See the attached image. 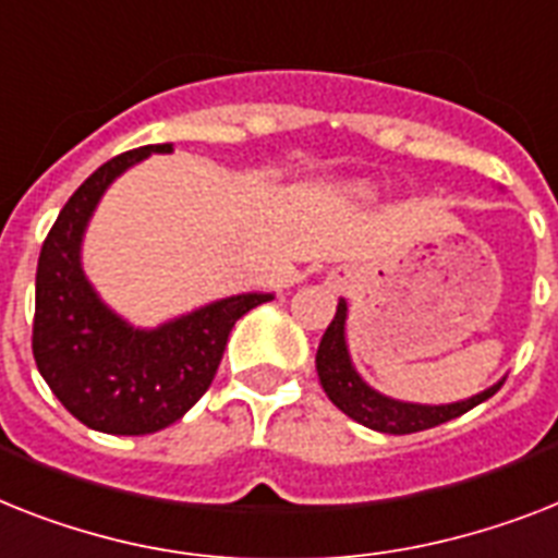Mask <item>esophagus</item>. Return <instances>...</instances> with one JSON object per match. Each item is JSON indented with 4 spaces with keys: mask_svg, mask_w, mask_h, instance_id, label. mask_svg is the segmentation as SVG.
<instances>
[{
    "mask_svg": "<svg viewBox=\"0 0 558 558\" xmlns=\"http://www.w3.org/2000/svg\"><path fill=\"white\" fill-rule=\"evenodd\" d=\"M332 287H335V289H341V287H343V280H341V278H335Z\"/></svg>",
    "mask_w": 558,
    "mask_h": 558,
    "instance_id": "1",
    "label": "esophagus"
}]
</instances>
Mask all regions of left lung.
Segmentation results:
<instances>
[{"label": "left lung", "mask_w": 558, "mask_h": 558, "mask_svg": "<svg viewBox=\"0 0 558 558\" xmlns=\"http://www.w3.org/2000/svg\"><path fill=\"white\" fill-rule=\"evenodd\" d=\"M315 366H318L320 387L338 410L347 412L357 424H364L375 433H387V436H410V433H421V429L438 427L444 421L459 418L490 396H496V389L501 387V381L493 384L478 396L456 401V404H412V401L381 396L352 366L350 350H347V301L343 298L338 301L332 324L326 326L324 338H320Z\"/></svg>", "instance_id": "8db88e82"}]
</instances>
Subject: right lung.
Listing matches in <instances>:
<instances>
[{
    "label": "right lung",
    "instance_id": "right-lung-1",
    "mask_svg": "<svg viewBox=\"0 0 558 558\" xmlns=\"http://www.w3.org/2000/svg\"><path fill=\"white\" fill-rule=\"evenodd\" d=\"M171 143L125 151L99 166L45 238L36 266L34 357L74 418L111 436H148L183 418L215 381L234 320L271 301L232 294L174 320L140 329L108 310L83 271V238L102 194L122 171Z\"/></svg>",
    "mask_w": 558,
    "mask_h": 558
}]
</instances>
